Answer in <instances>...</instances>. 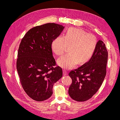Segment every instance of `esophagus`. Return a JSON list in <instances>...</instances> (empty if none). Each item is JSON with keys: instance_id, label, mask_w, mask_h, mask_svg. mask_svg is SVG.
Returning <instances> with one entry per match:
<instances>
[{"instance_id": "1", "label": "esophagus", "mask_w": 120, "mask_h": 120, "mask_svg": "<svg viewBox=\"0 0 120 120\" xmlns=\"http://www.w3.org/2000/svg\"><path fill=\"white\" fill-rule=\"evenodd\" d=\"M68 75V72L66 70H64V75Z\"/></svg>"}]
</instances>
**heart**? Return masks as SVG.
I'll return each instance as SVG.
<instances>
[{
	"mask_svg": "<svg viewBox=\"0 0 120 120\" xmlns=\"http://www.w3.org/2000/svg\"><path fill=\"white\" fill-rule=\"evenodd\" d=\"M98 43L95 35L87 32L81 28H70L64 37H57L52 44L53 52L57 56H61L70 47V53L60 57L57 64L66 70L74 68L78 62L85 63L93 56Z\"/></svg>",
	"mask_w": 120,
	"mask_h": 120,
	"instance_id": "b5f03b06",
	"label": "heart"
}]
</instances>
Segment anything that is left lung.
I'll list each match as a JSON object with an SVG mask.
<instances>
[{
  "label": "left lung",
  "instance_id": "1",
  "mask_svg": "<svg viewBox=\"0 0 120 120\" xmlns=\"http://www.w3.org/2000/svg\"><path fill=\"white\" fill-rule=\"evenodd\" d=\"M108 57L106 45L99 40L90 59L69 73L72 83L69 88L68 94L71 99L84 101L97 92L106 75Z\"/></svg>",
  "mask_w": 120,
  "mask_h": 120
}]
</instances>
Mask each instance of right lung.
<instances>
[{"mask_svg":"<svg viewBox=\"0 0 120 120\" xmlns=\"http://www.w3.org/2000/svg\"><path fill=\"white\" fill-rule=\"evenodd\" d=\"M64 28L48 23L29 30L20 43L16 68L24 91L31 99L43 101L52 96L53 84L63 77V70L54 67L52 44Z\"/></svg>","mask_w":120,"mask_h":120,"instance_id":"obj_1","label":"right lung"}]
</instances>
